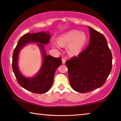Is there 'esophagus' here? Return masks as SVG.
Listing matches in <instances>:
<instances>
[{
  "label": "esophagus",
  "instance_id": "esophagus-1",
  "mask_svg": "<svg viewBox=\"0 0 121 121\" xmlns=\"http://www.w3.org/2000/svg\"><path fill=\"white\" fill-rule=\"evenodd\" d=\"M62 64H65L66 62V59H64V58H62Z\"/></svg>",
  "mask_w": 121,
  "mask_h": 121
}]
</instances>
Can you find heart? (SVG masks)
Wrapping results in <instances>:
<instances>
[{
    "label": "heart",
    "mask_w": 121,
    "mask_h": 121,
    "mask_svg": "<svg viewBox=\"0 0 121 121\" xmlns=\"http://www.w3.org/2000/svg\"><path fill=\"white\" fill-rule=\"evenodd\" d=\"M87 40V35L85 32L72 30L61 35L57 39V43L61 46H68L67 50L69 54L77 55L83 49Z\"/></svg>",
    "instance_id": "obj_1"
}]
</instances>
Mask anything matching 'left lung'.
Here are the masks:
<instances>
[{"mask_svg":"<svg viewBox=\"0 0 121 121\" xmlns=\"http://www.w3.org/2000/svg\"><path fill=\"white\" fill-rule=\"evenodd\" d=\"M88 28L89 45L77 56L66 62L71 87L82 93L102 87L112 69V56L107 39L99 32Z\"/></svg>","mask_w":121,"mask_h":121,"instance_id":"left-lung-1","label":"left lung"}]
</instances>
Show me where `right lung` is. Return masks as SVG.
<instances>
[{
  "label": "right lung",
  "mask_w": 121,
  "mask_h": 121,
  "mask_svg": "<svg viewBox=\"0 0 121 121\" xmlns=\"http://www.w3.org/2000/svg\"><path fill=\"white\" fill-rule=\"evenodd\" d=\"M51 35L49 32H39L38 33L24 34L19 39L12 55V67L13 73L20 86L29 91L42 94L49 91L53 83L56 70L62 64L60 57H54L46 55L44 44L49 42ZM37 43L43 54V64L40 71L35 76L31 78L24 77L17 67V59L19 52L28 43Z\"/></svg>",
  "instance_id": "obj_1"
}]
</instances>
